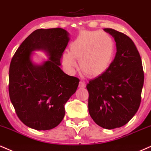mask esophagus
Listing matches in <instances>:
<instances>
[{
    "label": "esophagus",
    "mask_w": 151,
    "mask_h": 151,
    "mask_svg": "<svg viewBox=\"0 0 151 151\" xmlns=\"http://www.w3.org/2000/svg\"><path fill=\"white\" fill-rule=\"evenodd\" d=\"M86 83L84 82V81H81V82L79 83V87H80V88H86Z\"/></svg>",
    "instance_id": "esophagus-1"
}]
</instances>
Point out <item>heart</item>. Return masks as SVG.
Instances as JSON below:
<instances>
[{"instance_id":"heart-1","label":"heart","mask_w":151,"mask_h":151,"mask_svg":"<svg viewBox=\"0 0 151 151\" xmlns=\"http://www.w3.org/2000/svg\"><path fill=\"white\" fill-rule=\"evenodd\" d=\"M70 51L62 55V63L73 70L79 60L80 67L87 76H101L110 66L115 52V44L110 35L100 31L82 32L70 46Z\"/></svg>"}]
</instances>
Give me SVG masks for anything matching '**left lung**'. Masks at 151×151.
I'll use <instances>...</instances> for the list:
<instances>
[{
    "label": "left lung",
    "instance_id": "left-lung-1",
    "mask_svg": "<svg viewBox=\"0 0 151 151\" xmlns=\"http://www.w3.org/2000/svg\"><path fill=\"white\" fill-rule=\"evenodd\" d=\"M104 31L114 38L116 52L107 71L87 85L88 111L97 125L113 129L125 125L137 112L144 73L134 42L115 29L105 28Z\"/></svg>",
    "mask_w": 151,
    "mask_h": 151
}]
</instances>
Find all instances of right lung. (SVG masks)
I'll return each mask as SVG.
<instances>
[{
  "mask_svg": "<svg viewBox=\"0 0 151 151\" xmlns=\"http://www.w3.org/2000/svg\"><path fill=\"white\" fill-rule=\"evenodd\" d=\"M69 40V33L61 28L37 29L23 41L12 58L10 101L20 121L29 128L45 131L57 127L64 117L65 104L77 90L80 80L59 67ZM37 50L49 56L41 65L31 59Z\"/></svg>",
  "mask_w": 151,
  "mask_h": 151,
  "instance_id": "obj_1",
  "label": "right lung"
}]
</instances>
